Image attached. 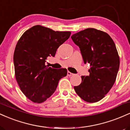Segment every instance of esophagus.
<instances>
[{
	"label": "esophagus",
	"mask_w": 130,
	"mask_h": 130,
	"mask_svg": "<svg viewBox=\"0 0 130 130\" xmlns=\"http://www.w3.org/2000/svg\"><path fill=\"white\" fill-rule=\"evenodd\" d=\"M73 73H71V72H70V71H68V72H67V75L68 76H73Z\"/></svg>",
	"instance_id": "1"
}]
</instances>
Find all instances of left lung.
<instances>
[{"label":"left lung","instance_id":"8db88e82","mask_svg":"<svg viewBox=\"0 0 130 130\" xmlns=\"http://www.w3.org/2000/svg\"><path fill=\"white\" fill-rule=\"evenodd\" d=\"M79 46L84 63L90 64L89 76H82V83L74 89L89 103L103 99L116 81L120 59L116 44L107 33L88 28L71 37Z\"/></svg>","mask_w":130,"mask_h":130}]
</instances>
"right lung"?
<instances>
[{"mask_svg": "<svg viewBox=\"0 0 130 130\" xmlns=\"http://www.w3.org/2000/svg\"><path fill=\"white\" fill-rule=\"evenodd\" d=\"M70 32L54 31L37 25L22 34L13 56L15 77L22 93L34 103L44 102L54 93L59 80L66 76L65 68L45 65L58 47L69 38Z\"/></svg>", "mask_w": 130, "mask_h": 130, "instance_id": "right-lung-1", "label": "right lung"}]
</instances>
